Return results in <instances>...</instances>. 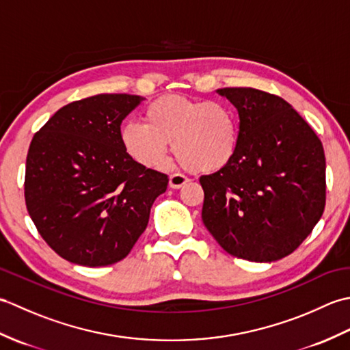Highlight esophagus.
Masks as SVG:
<instances>
[{"instance_id": "1", "label": "esophagus", "mask_w": 350, "mask_h": 350, "mask_svg": "<svg viewBox=\"0 0 350 350\" xmlns=\"http://www.w3.org/2000/svg\"><path fill=\"white\" fill-rule=\"evenodd\" d=\"M187 182H188V179L183 174H171L168 185H170V188H173V189H180Z\"/></svg>"}]
</instances>
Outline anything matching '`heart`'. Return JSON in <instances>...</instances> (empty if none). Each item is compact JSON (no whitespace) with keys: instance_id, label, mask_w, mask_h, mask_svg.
<instances>
[{"instance_id":"heart-1","label":"heart","mask_w":350,"mask_h":350,"mask_svg":"<svg viewBox=\"0 0 350 350\" xmlns=\"http://www.w3.org/2000/svg\"><path fill=\"white\" fill-rule=\"evenodd\" d=\"M171 139L180 163L197 173H215L234 159L239 118L222 102L168 94L146 108L144 122L129 120L120 128L124 152L147 168L163 159Z\"/></svg>"}]
</instances>
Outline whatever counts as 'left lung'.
Masks as SVG:
<instances>
[{
	"mask_svg": "<svg viewBox=\"0 0 350 350\" xmlns=\"http://www.w3.org/2000/svg\"><path fill=\"white\" fill-rule=\"evenodd\" d=\"M239 114V148L200 177L202 218L228 254L271 263L288 256L325 209L321 139L284 99L256 88H219Z\"/></svg>",
	"mask_w": 350,
	"mask_h": 350,
	"instance_id": "1",
	"label": "left lung"
}]
</instances>
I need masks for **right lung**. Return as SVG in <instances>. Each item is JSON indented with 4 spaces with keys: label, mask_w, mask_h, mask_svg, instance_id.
Segmentation results:
<instances>
[{
    "label": "right lung",
    "mask_w": 350,
    "mask_h": 350,
    "mask_svg": "<svg viewBox=\"0 0 350 350\" xmlns=\"http://www.w3.org/2000/svg\"><path fill=\"white\" fill-rule=\"evenodd\" d=\"M143 100L98 94L60 108L27 154L29 217L58 256L88 267L129 254L168 177L146 168L120 143L123 118Z\"/></svg>",
    "instance_id": "right-lung-1"
}]
</instances>
